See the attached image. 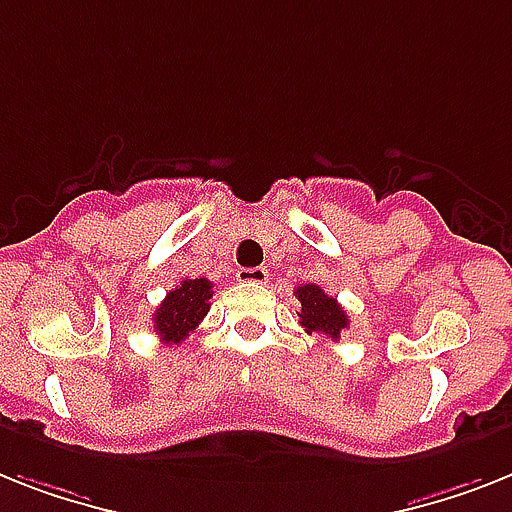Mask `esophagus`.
Listing matches in <instances>:
<instances>
[{"instance_id": "1", "label": "esophagus", "mask_w": 512, "mask_h": 512, "mask_svg": "<svg viewBox=\"0 0 512 512\" xmlns=\"http://www.w3.org/2000/svg\"><path fill=\"white\" fill-rule=\"evenodd\" d=\"M240 282H253V285H261V282L269 280V272H266L264 266H251V269H238L235 274Z\"/></svg>"}]
</instances>
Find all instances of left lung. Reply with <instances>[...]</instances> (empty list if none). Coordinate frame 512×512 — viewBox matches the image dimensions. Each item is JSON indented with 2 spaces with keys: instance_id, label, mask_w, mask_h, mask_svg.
<instances>
[{
  "instance_id": "8db88e82",
  "label": "left lung",
  "mask_w": 512,
  "mask_h": 512,
  "mask_svg": "<svg viewBox=\"0 0 512 512\" xmlns=\"http://www.w3.org/2000/svg\"><path fill=\"white\" fill-rule=\"evenodd\" d=\"M295 298L301 301V327L308 335H324L329 340H340L342 329H348L350 319L337 303V298L327 295L319 285L308 282V285L295 290Z\"/></svg>"
}]
</instances>
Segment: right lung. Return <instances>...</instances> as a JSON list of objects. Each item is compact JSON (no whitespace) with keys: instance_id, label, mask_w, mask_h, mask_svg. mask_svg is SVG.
I'll list each match as a JSON object with an SVG mask.
<instances>
[{"instance_id":"obj_1","label":"right lung","mask_w":512,"mask_h":512,"mask_svg":"<svg viewBox=\"0 0 512 512\" xmlns=\"http://www.w3.org/2000/svg\"><path fill=\"white\" fill-rule=\"evenodd\" d=\"M211 282L198 277V280H183L175 290L167 293L154 311V329L164 345H177L204 322L211 306Z\"/></svg>"}]
</instances>
